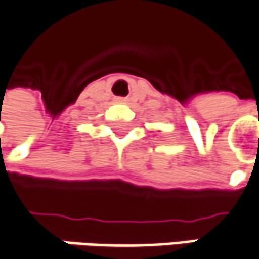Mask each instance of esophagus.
I'll return each instance as SVG.
<instances>
[{"mask_svg":"<svg viewBox=\"0 0 259 259\" xmlns=\"http://www.w3.org/2000/svg\"><path fill=\"white\" fill-rule=\"evenodd\" d=\"M116 100H118V102H119V103H125V102H126V99H122V97H118Z\"/></svg>","mask_w":259,"mask_h":259,"instance_id":"obj_1","label":"esophagus"}]
</instances>
